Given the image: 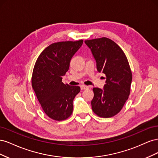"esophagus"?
Masks as SVG:
<instances>
[{"mask_svg": "<svg viewBox=\"0 0 158 158\" xmlns=\"http://www.w3.org/2000/svg\"><path fill=\"white\" fill-rule=\"evenodd\" d=\"M80 88H81V89H88V86H87V85H81Z\"/></svg>", "mask_w": 158, "mask_h": 158, "instance_id": "esophagus-1", "label": "esophagus"}]
</instances>
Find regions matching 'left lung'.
<instances>
[{"instance_id": "left-lung-1", "label": "left lung", "mask_w": 158, "mask_h": 158, "mask_svg": "<svg viewBox=\"0 0 158 158\" xmlns=\"http://www.w3.org/2000/svg\"><path fill=\"white\" fill-rule=\"evenodd\" d=\"M97 63V70L106 76L104 89L94 88L93 112L109 118L121 111L131 92L132 72L128 59L116 43L107 37L85 40Z\"/></svg>"}]
</instances>
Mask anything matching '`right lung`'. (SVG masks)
<instances>
[{"label":"right lung","mask_w":158,"mask_h":158,"mask_svg":"<svg viewBox=\"0 0 158 158\" xmlns=\"http://www.w3.org/2000/svg\"><path fill=\"white\" fill-rule=\"evenodd\" d=\"M82 44V40L54 43L41 52L35 63L32 88L45 113L55 121L66 120L73 113V100L80 88L64 84L62 79Z\"/></svg>","instance_id":"obj_1"}]
</instances>
